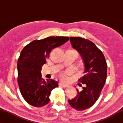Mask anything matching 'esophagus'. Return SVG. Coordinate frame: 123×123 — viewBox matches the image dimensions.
Listing matches in <instances>:
<instances>
[{"label": "esophagus", "mask_w": 123, "mask_h": 123, "mask_svg": "<svg viewBox=\"0 0 123 123\" xmlns=\"http://www.w3.org/2000/svg\"><path fill=\"white\" fill-rule=\"evenodd\" d=\"M60 85L64 87H67L68 86V85L65 84V83H63V82H60Z\"/></svg>", "instance_id": "34e87169"}]
</instances>
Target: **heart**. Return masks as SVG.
Returning <instances> with one entry per match:
<instances>
[{"mask_svg": "<svg viewBox=\"0 0 123 123\" xmlns=\"http://www.w3.org/2000/svg\"><path fill=\"white\" fill-rule=\"evenodd\" d=\"M69 73H70L69 71H65V73L60 74V76L62 79H63V80H65V79H67V75L69 74Z\"/></svg>", "mask_w": 123, "mask_h": 123, "instance_id": "obj_1", "label": "heart"}]
</instances>
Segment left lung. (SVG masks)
<instances>
[{
    "label": "left lung",
    "mask_w": 123,
    "mask_h": 123,
    "mask_svg": "<svg viewBox=\"0 0 123 123\" xmlns=\"http://www.w3.org/2000/svg\"><path fill=\"white\" fill-rule=\"evenodd\" d=\"M70 41L82 56L85 75L79 80L85 86L81 91L77 89L76 97L68 102L74 109L84 111L92 107L98 99L106 81L107 65L102 52L91 41L74 37H71Z\"/></svg>",
    "instance_id": "left-lung-1"
}]
</instances>
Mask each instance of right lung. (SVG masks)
<instances>
[{"instance_id":"add662e5","label":"right lung","mask_w":123,"mask_h":123,"mask_svg":"<svg viewBox=\"0 0 123 123\" xmlns=\"http://www.w3.org/2000/svg\"><path fill=\"white\" fill-rule=\"evenodd\" d=\"M69 39L68 37H48L34 40L22 50L17 65L18 82L22 97L29 105L41 107L49 102L51 91L58 84L52 79L45 81L42 78V67L53 49Z\"/></svg>"}]
</instances>
